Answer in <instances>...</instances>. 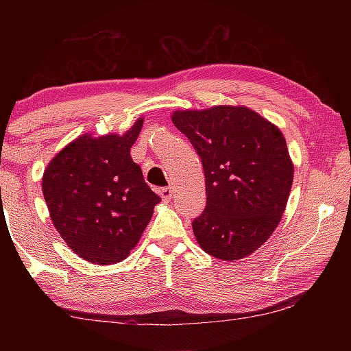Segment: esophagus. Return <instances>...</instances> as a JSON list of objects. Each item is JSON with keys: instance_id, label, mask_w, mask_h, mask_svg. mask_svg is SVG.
<instances>
[{"instance_id": "34e87169", "label": "esophagus", "mask_w": 351, "mask_h": 351, "mask_svg": "<svg viewBox=\"0 0 351 351\" xmlns=\"http://www.w3.org/2000/svg\"><path fill=\"white\" fill-rule=\"evenodd\" d=\"M159 195H161L162 201H165V203H169V201L171 199V197H173V189H171V187H164V189H161V192H159Z\"/></svg>"}]
</instances>
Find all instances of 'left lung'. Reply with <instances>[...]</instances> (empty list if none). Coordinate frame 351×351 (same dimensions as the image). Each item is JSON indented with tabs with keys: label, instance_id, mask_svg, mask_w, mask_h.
Masks as SVG:
<instances>
[{
	"label": "left lung",
	"instance_id": "1",
	"mask_svg": "<svg viewBox=\"0 0 351 351\" xmlns=\"http://www.w3.org/2000/svg\"><path fill=\"white\" fill-rule=\"evenodd\" d=\"M171 122L203 162L207 201L192 223L199 247L224 261L247 257L280 223L293 186L280 128L241 105L175 111Z\"/></svg>",
	"mask_w": 351,
	"mask_h": 351
}]
</instances>
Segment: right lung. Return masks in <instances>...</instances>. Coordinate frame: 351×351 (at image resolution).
<instances>
[{
	"mask_svg": "<svg viewBox=\"0 0 351 351\" xmlns=\"http://www.w3.org/2000/svg\"><path fill=\"white\" fill-rule=\"evenodd\" d=\"M142 125L139 117L123 134H82L51 159L43 173L41 189L52 224L90 263L125 260L161 201L130 154Z\"/></svg>",
	"mask_w": 351,
	"mask_h": 351,
	"instance_id": "obj_1",
	"label": "right lung"
}]
</instances>
